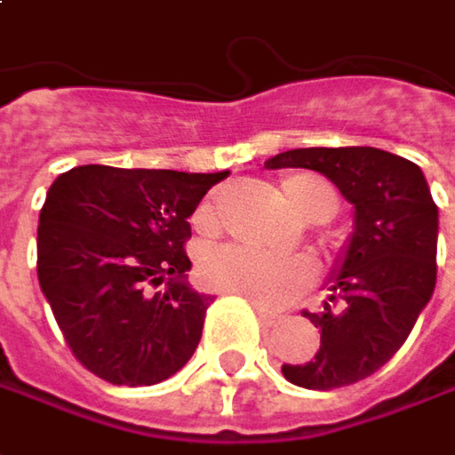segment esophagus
Instances as JSON below:
<instances>
[{
    "label": "esophagus",
    "instance_id": "34e87169",
    "mask_svg": "<svg viewBox=\"0 0 455 455\" xmlns=\"http://www.w3.org/2000/svg\"><path fill=\"white\" fill-rule=\"evenodd\" d=\"M256 312H259V320H261L263 328H274L276 323H282V320H284V315L271 312V309H266V307H256Z\"/></svg>",
    "mask_w": 455,
    "mask_h": 455
}]
</instances>
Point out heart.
Masks as SVG:
<instances>
[{
	"instance_id": "1",
	"label": "heart",
	"mask_w": 455,
	"mask_h": 455,
	"mask_svg": "<svg viewBox=\"0 0 455 455\" xmlns=\"http://www.w3.org/2000/svg\"><path fill=\"white\" fill-rule=\"evenodd\" d=\"M279 192L307 222H328L340 207L335 187L315 173L286 176ZM196 225L202 230L215 225V204L210 199L199 204ZM199 276L210 289L222 294H235L259 307H282L312 284L315 268L305 256H271L245 245H222L202 256Z\"/></svg>"
}]
</instances>
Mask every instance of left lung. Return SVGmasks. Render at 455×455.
Here are the masks:
<instances>
[{"mask_svg": "<svg viewBox=\"0 0 455 455\" xmlns=\"http://www.w3.org/2000/svg\"><path fill=\"white\" fill-rule=\"evenodd\" d=\"M266 169H312L353 204V233L330 279L323 312H305L320 328V351L282 374L305 389H338L379 371L407 340L435 289L438 207L418 164L366 146L294 148Z\"/></svg>", "mask_w": 455, "mask_h": 455, "instance_id": "obj_1", "label": "left lung"}]
</instances>
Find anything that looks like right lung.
I'll list each match as a JSON object with an SVG mask.
<instances>
[{"mask_svg": "<svg viewBox=\"0 0 455 455\" xmlns=\"http://www.w3.org/2000/svg\"><path fill=\"white\" fill-rule=\"evenodd\" d=\"M228 173L92 164L51 184L37 225V282L92 374L150 387L192 358L212 297L187 284L184 243L196 204ZM164 281V292L149 291Z\"/></svg>", "mask_w": 455, "mask_h": 455, "instance_id": "obj_1", "label": "right lung"}]
</instances>
